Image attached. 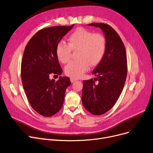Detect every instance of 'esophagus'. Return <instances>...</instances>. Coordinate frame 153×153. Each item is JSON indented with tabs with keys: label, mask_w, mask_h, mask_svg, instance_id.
<instances>
[{
	"label": "esophagus",
	"mask_w": 153,
	"mask_h": 153,
	"mask_svg": "<svg viewBox=\"0 0 153 153\" xmlns=\"http://www.w3.org/2000/svg\"><path fill=\"white\" fill-rule=\"evenodd\" d=\"M77 80V79L76 78H70V82H71V83H74V82H75V81H76Z\"/></svg>",
	"instance_id": "1"
}]
</instances>
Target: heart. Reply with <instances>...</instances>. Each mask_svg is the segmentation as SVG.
<instances>
[{
  "instance_id": "b5f03b06",
  "label": "heart",
  "mask_w": 153,
  "mask_h": 153,
  "mask_svg": "<svg viewBox=\"0 0 153 153\" xmlns=\"http://www.w3.org/2000/svg\"><path fill=\"white\" fill-rule=\"evenodd\" d=\"M67 44L59 42L56 48L58 60L67 64L70 59L71 50L77 51V60L65 67V74L74 78L83 75L89 66L95 67L102 60L106 51V40L101 34H94L83 28H78L67 39Z\"/></svg>"
}]
</instances>
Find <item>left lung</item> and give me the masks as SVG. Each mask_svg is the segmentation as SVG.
Returning a JSON list of instances; mask_svg holds the SVG:
<instances>
[{"label":"left lung","instance_id":"obj_1","mask_svg":"<svg viewBox=\"0 0 153 153\" xmlns=\"http://www.w3.org/2000/svg\"><path fill=\"white\" fill-rule=\"evenodd\" d=\"M100 28L106 40V51L101 62L93 71L96 78L83 81L82 101L85 108L93 115H100L114 105L123 90L127 74V61L124 44L109 25L88 24ZM97 80V84L94 81Z\"/></svg>","mask_w":153,"mask_h":153}]
</instances>
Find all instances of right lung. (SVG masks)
Instances as JSON below:
<instances>
[{
    "label": "right lung",
    "mask_w": 153,
    "mask_h": 153,
    "mask_svg": "<svg viewBox=\"0 0 153 153\" xmlns=\"http://www.w3.org/2000/svg\"><path fill=\"white\" fill-rule=\"evenodd\" d=\"M57 26L44 28L27 44L21 65L23 86L33 109L44 117L57 113L63 105L70 78L60 76L56 82L49 75L62 73L56 53L57 44L74 27Z\"/></svg>",
    "instance_id": "obj_1"
}]
</instances>
